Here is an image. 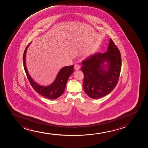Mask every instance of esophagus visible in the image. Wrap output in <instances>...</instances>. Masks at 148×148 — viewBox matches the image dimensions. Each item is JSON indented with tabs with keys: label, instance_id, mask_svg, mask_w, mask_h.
<instances>
[{
	"label": "esophagus",
	"instance_id": "obj_1",
	"mask_svg": "<svg viewBox=\"0 0 148 148\" xmlns=\"http://www.w3.org/2000/svg\"><path fill=\"white\" fill-rule=\"evenodd\" d=\"M79 68H80V66L78 64H75V70H78V69H79Z\"/></svg>",
	"mask_w": 148,
	"mask_h": 148
}]
</instances>
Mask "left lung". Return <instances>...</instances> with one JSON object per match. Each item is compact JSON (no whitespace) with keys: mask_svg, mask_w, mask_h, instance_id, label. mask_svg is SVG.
Masks as SVG:
<instances>
[{"mask_svg":"<svg viewBox=\"0 0 148 148\" xmlns=\"http://www.w3.org/2000/svg\"><path fill=\"white\" fill-rule=\"evenodd\" d=\"M105 53H97L82 61L81 70L84 74L83 88L92 99L109 94L117 84L121 69L120 51L110 38ZM107 62L106 70L104 63Z\"/></svg>","mask_w":148,"mask_h":148,"instance_id":"8db88e82","label":"left lung"}]
</instances>
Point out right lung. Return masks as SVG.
<instances>
[{
  "mask_svg": "<svg viewBox=\"0 0 148 148\" xmlns=\"http://www.w3.org/2000/svg\"><path fill=\"white\" fill-rule=\"evenodd\" d=\"M29 43L26 47L23 55V65L27 79L32 86L36 92L49 99H56L61 96L65 91L66 82L70 75L73 71L74 66H69L62 68L60 71L54 82L48 86H42L38 85L32 80L27 72L26 66V53Z\"/></svg>",
  "mask_w": 148,
  "mask_h": 148,
  "instance_id": "obj_1",
  "label": "right lung"
}]
</instances>
